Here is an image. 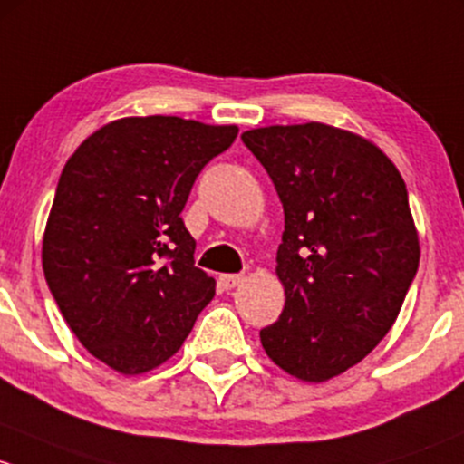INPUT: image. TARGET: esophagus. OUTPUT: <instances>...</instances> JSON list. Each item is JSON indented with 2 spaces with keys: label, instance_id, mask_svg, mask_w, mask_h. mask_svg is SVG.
Returning <instances> with one entry per match:
<instances>
[{
  "label": "esophagus",
  "instance_id": "34e87169",
  "mask_svg": "<svg viewBox=\"0 0 464 464\" xmlns=\"http://www.w3.org/2000/svg\"><path fill=\"white\" fill-rule=\"evenodd\" d=\"M241 281H243V275H221V276H218V284L223 285V290L237 288Z\"/></svg>",
  "mask_w": 464,
  "mask_h": 464
}]
</instances>
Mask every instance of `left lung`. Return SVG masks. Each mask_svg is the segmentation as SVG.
Wrapping results in <instances>:
<instances>
[{
	"mask_svg": "<svg viewBox=\"0 0 464 464\" xmlns=\"http://www.w3.org/2000/svg\"><path fill=\"white\" fill-rule=\"evenodd\" d=\"M241 140L285 217L276 252L285 305L261 343L288 375L326 382L391 331L418 272L407 185L380 147L324 122L250 129Z\"/></svg>",
	"mask_w": 464,
	"mask_h": 464,
	"instance_id": "1",
	"label": "left lung"
}]
</instances>
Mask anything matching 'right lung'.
Here are the masks:
<instances>
[{
	"label": "right lung",
	"mask_w": 464,
	"mask_h": 464,
	"mask_svg": "<svg viewBox=\"0 0 464 464\" xmlns=\"http://www.w3.org/2000/svg\"><path fill=\"white\" fill-rule=\"evenodd\" d=\"M237 133L176 116L121 118L62 169L42 267L73 335L118 373L169 360L212 302L217 281L194 266L197 241L180 212Z\"/></svg>",
	"instance_id": "right-lung-1"
}]
</instances>
